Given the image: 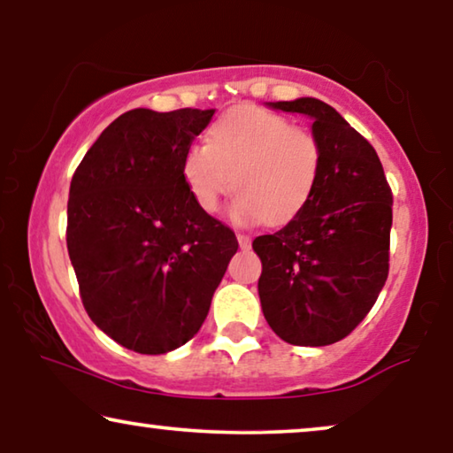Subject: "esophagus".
<instances>
[{"label": "esophagus", "instance_id": "1", "mask_svg": "<svg viewBox=\"0 0 453 453\" xmlns=\"http://www.w3.org/2000/svg\"><path fill=\"white\" fill-rule=\"evenodd\" d=\"M237 241H239L241 250H250V245H251V237H250V234L239 233V234H237Z\"/></svg>", "mask_w": 453, "mask_h": 453}]
</instances>
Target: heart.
I'll return each mask as SVG.
<instances>
[{
  "instance_id": "b5f03b06",
  "label": "heart",
  "mask_w": 453,
  "mask_h": 453,
  "mask_svg": "<svg viewBox=\"0 0 453 453\" xmlns=\"http://www.w3.org/2000/svg\"><path fill=\"white\" fill-rule=\"evenodd\" d=\"M321 171V144L309 127L259 107L228 111L210 129L208 144H191L181 173L203 212L239 191L231 214L237 222L295 219L311 197Z\"/></svg>"
}]
</instances>
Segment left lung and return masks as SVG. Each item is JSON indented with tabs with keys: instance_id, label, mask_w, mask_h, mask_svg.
<instances>
[{
	"instance_id": "1",
	"label": "left lung",
	"mask_w": 453,
	"mask_h": 453,
	"mask_svg": "<svg viewBox=\"0 0 453 453\" xmlns=\"http://www.w3.org/2000/svg\"><path fill=\"white\" fill-rule=\"evenodd\" d=\"M270 107L311 117L321 171L301 212L253 241L259 301L284 342L327 346L361 324L388 280L392 189L375 148L330 104L305 96Z\"/></svg>"
}]
</instances>
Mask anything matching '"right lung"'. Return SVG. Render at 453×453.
Instances as JSON below:
<instances>
[{"label":"right lung","instance_id":"obj_1","mask_svg":"<svg viewBox=\"0 0 453 453\" xmlns=\"http://www.w3.org/2000/svg\"><path fill=\"white\" fill-rule=\"evenodd\" d=\"M214 109H134L84 154L67 200V253L88 318L126 349L189 342L237 253L183 181V154Z\"/></svg>","mask_w":453,"mask_h":453}]
</instances>
